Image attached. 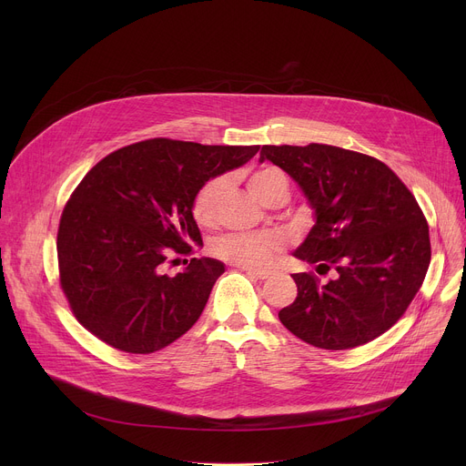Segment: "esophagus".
Here are the masks:
<instances>
[{"instance_id": "esophagus-1", "label": "esophagus", "mask_w": 466, "mask_h": 466, "mask_svg": "<svg viewBox=\"0 0 466 466\" xmlns=\"http://www.w3.org/2000/svg\"><path fill=\"white\" fill-rule=\"evenodd\" d=\"M239 269L256 277V279H259V280H265V279H269L271 275H275V271H271V269H256V268H239Z\"/></svg>"}]
</instances>
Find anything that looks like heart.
I'll return each mask as SVG.
<instances>
[{
	"mask_svg": "<svg viewBox=\"0 0 466 466\" xmlns=\"http://www.w3.org/2000/svg\"><path fill=\"white\" fill-rule=\"evenodd\" d=\"M248 189L259 203H268V198L280 187L288 189L286 175L275 167H261L254 171L248 180ZM225 191V178H212L193 198V218L201 225H210L216 218L218 205ZM284 248V238L279 234H227L214 245L216 256L225 261L236 263L239 268H265L275 254Z\"/></svg>",
	"mask_w": 466,
	"mask_h": 466,
	"instance_id": "b5f03b06",
	"label": "heart"
}]
</instances>
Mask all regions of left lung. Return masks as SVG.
I'll return each mask as SVG.
<instances>
[{"instance_id": "8db88e82", "label": "left lung", "mask_w": 466, "mask_h": 466, "mask_svg": "<svg viewBox=\"0 0 466 466\" xmlns=\"http://www.w3.org/2000/svg\"><path fill=\"white\" fill-rule=\"evenodd\" d=\"M284 169L315 225L293 252L315 273L291 275L297 299L280 322L308 345H365L404 315L430 268V228L413 193L383 162L334 146H263L259 162Z\"/></svg>"}]
</instances>
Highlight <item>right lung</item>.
<instances>
[{
  "label": "right lung",
  "mask_w": 466,
  "mask_h": 466,
  "mask_svg": "<svg viewBox=\"0 0 466 466\" xmlns=\"http://www.w3.org/2000/svg\"><path fill=\"white\" fill-rule=\"evenodd\" d=\"M259 146H201L155 138L97 162L66 203L56 254L60 288L77 320L106 345L151 354L201 317L225 263L191 258L201 243L193 198L210 178L247 164Z\"/></svg>",
  "instance_id": "1"
}]
</instances>
